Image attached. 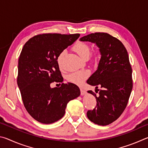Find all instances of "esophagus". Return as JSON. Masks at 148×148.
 Here are the masks:
<instances>
[{
    "instance_id": "1",
    "label": "esophagus",
    "mask_w": 148,
    "mask_h": 148,
    "mask_svg": "<svg viewBox=\"0 0 148 148\" xmlns=\"http://www.w3.org/2000/svg\"><path fill=\"white\" fill-rule=\"evenodd\" d=\"M80 91H81V95H84L86 93V91L83 88H80Z\"/></svg>"
}]
</instances>
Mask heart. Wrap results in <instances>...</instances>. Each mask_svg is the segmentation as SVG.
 Returning <instances> with one entry per match:
<instances>
[{
    "label": "heart",
    "instance_id": "heart-1",
    "mask_svg": "<svg viewBox=\"0 0 148 148\" xmlns=\"http://www.w3.org/2000/svg\"><path fill=\"white\" fill-rule=\"evenodd\" d=\"M73 50L78 56L83 59H86L88 58L90 53V47L85 42H79L74 45L73 47ZM64 52L60 53L57 58V62L60 68L61 67V62L62 57H63ZM89 76V72L88 71H79L72 72L68 76V81L71 83L81 86L83 84L85 81L88 78Z\"/></svg>",
    "mask_w": 148,
    "mask_h": 148
}]
</instances>
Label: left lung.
Masks as SVG:
<instances>
[{
	"mask_svg": "<svg viewBox=\"0 0 148 148\" xmlns=\"http://www.w3.org/2000/svg\"><path fill=\"white\" fill-rule=\"evenodd\" d=\"M82 42L97 45L101 53L98 68L87 83L102 89L96 98L97 106L87 112L90 121L99 125H108L116 121L123 112L132 89V68L128 53L122 42L105 32H95L82 37ZM98 92V91H97Z\"/></svg>",
	"mask_w": 148,
	"mask_h": 148,
	"instance_id": "obj_1",
	"label": "left lung"
}]
</instances>
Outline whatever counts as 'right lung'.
Returning a JSON list of instances; mask_svg holds the SVG:
<instances>
[{
    "label": "right lung",
    "instance_id": "right-lung-1",
    "mask_svg": "<svg viewBox=\"0 0 148 148\" xmlns=\"http://www.w3.org/2000/svg\"><path fill=\"white\" fill-rule=\"evenodd\" d=\"M79 34H42L29 39L22 49L18 61L17 85L27 111L44 124L61 119L68 102L80 95L72 83L51 88L52 82H62L57 58Z\"/></svg>",
    "mask_w": 148,
    "mask_h": 148
}]
</instances>
